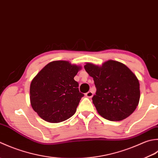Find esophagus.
I'll return each mask as SVG.
<instances>
[{"mask_svg":"<svg viewBox=\"0 0 158 158\" xmlns=\"http://www.w3.org/2000/svg\"><path fill=\"white\" fill-rule=\"evenodd\" d=\"M93 93L91 91H89V92H87L86 93H85V96H86V98H91L93 97Z\"/></svg>","mask_w":158,"mask_h":158,"instance_id":"1","label":"esophagus"}]
</instances>
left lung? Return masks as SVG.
I'll list each match as a JSON object with an SVG mask.
<instances>
[{
    "label": "left lung",
    "mask_w": 158,
    "mask_h": 158,
    "mask_svg": "<svg viewBox=\"0 0 158 158\" xmlns=\"http://www.w3.org/2000/svg\"><path fill=\"white\" fill-rule=\"evenodd\" d=\"M85 69L94 80L96 93L92 100L102 117L118 121L133 113L139 102L140 84L126 65L109 60L102 66L86 63Z\"/></svg>",
    "instance_id": "obj_1"
}]
</instances>
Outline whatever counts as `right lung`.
Listing matches in <instances>:
<instances>
[{"label": "right lung", "mask_w": 158, "mask_h": 158, "mask_svg": "<svg viewBox=\"0 0 158 158\" xmlns=\"http://www.w3.org/2000/svg\"><path fill=\"white\" fill-rule=\"evenodd\" d=\"M81 67L55 60L45 66L32 80L31 106L44 121L59 123L75 114L84 94L73 79Z\"/></svg>", "instance_id": "1"}]
</instances>
